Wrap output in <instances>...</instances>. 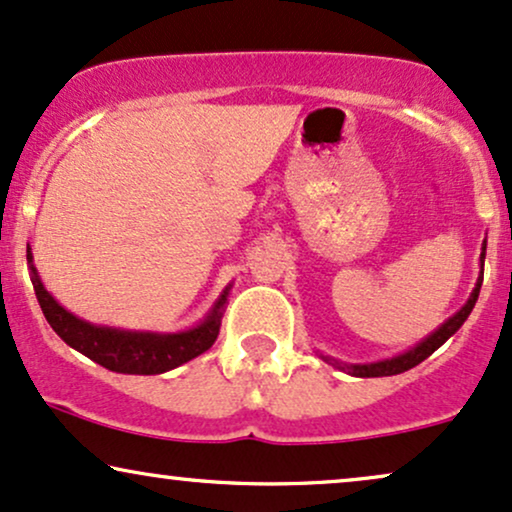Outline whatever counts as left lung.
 <instances>
[{"label":"left lung","instance_id":"left-lung-1","mask_svg":"<svg viewBox=\"0 0 512 512\" xmlns=\"http://www.w3.org/2000/svg\"><path fill=\"white\" fill-rule=\"evenodd\" d=\"M484 254H487V244H484L482 258H484ZM479 287H482V275H479L477 287L472 289V296L468 299V304L460 308V311H458L456 315H453V318L446 320V323L441 325L437 332L430 334V337H427L425 342L415 346L413 351L401 353V356L391 358V361H380V363H370V365H351V368H349L351 375H356V377H387V375H399V372H406V370H410V368H415V365L425 361L427 356H432V353L437 351L439 346L444 344L446 339L451 337V334H456L458 327L463 325L465 320H468L470 311H472V308H475V304H477Z\"/></svg>","mask_w":512,"mask_h":512}]
</instances>
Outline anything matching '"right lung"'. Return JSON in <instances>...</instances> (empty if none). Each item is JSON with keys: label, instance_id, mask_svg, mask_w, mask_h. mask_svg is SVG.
I'll return each instance as SVG.
<instances>
[{"label": "right lung", "instance_id": "obj_1", "mask_svg": "<svg viewBox=\"0 0 512 512\" xmlns=\"http://www.w3.org/2000/svg\"><path fill=\"white\" fill-rule=\"evenodd\" d=\"M28 261H33L28 251ZM33 287L40 301V308L52 325V330L68 346L80 351L82 356L92 358L94 363L104 365L113 372H125V375H161V372L178 368V365L192 361L199 353L208 351L218 339L220 318H223L225 294L220 296L211 315L194 330L180 334H151V332H123L109 330V327H97L75 318L66 308H61L52 299V294L44 289L33 268Z\"/></svg>", "mask_w": 512, "mask_h": 512}]
</instances>
